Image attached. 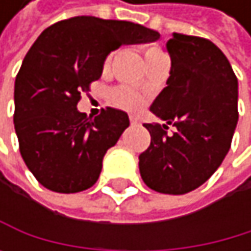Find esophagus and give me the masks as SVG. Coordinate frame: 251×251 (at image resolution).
Returning a JSON list of instances; mask_svg holds the SVG:
<instances>
[{
  "instance_id": "34e87169",
  "label": "esophagus",
  "mask_w": 251,
  "mask_h": 251,
  "mask_svg": "<svg viewBox=\"0 0 251 251\" xmlns=\"http://www.w3.org/2000/svg\"><path fill=\"white\" fill-rule=\"evenodd\" d=\"M131 125H132V126H137V125H140V120L137 117L131 116Z\"/></svg>"
}]
</instances>
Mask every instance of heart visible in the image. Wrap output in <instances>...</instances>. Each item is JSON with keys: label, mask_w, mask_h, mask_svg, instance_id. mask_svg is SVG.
Segmentation results:
<instances>
[{"label": "heart", "mask_w": 251, "mask_h": 251, "mask_svg": "<svg viewBox=\"0 0 251 251\" xmlns=\"http://www.w3.org/2000/svg\"><path fill=\"white\" fill-rule=\"evenodd\" d=\"M166 55H164V52L161 51V48H158L155 45H151L144 50V61H146V66L156 61V60H161ZM110 61H111V54L105 58V63H103L105 67L110 64ZM113 102L117 105V107L129 110V111H137L141 108V105H143L141 98L135 92H132L131 89H126V87H120V89H116L113 92Z\"/></svg>", "instance_id": "obj_1"}]
</instances>
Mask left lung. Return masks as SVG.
<instances>
[{"instance_id": "1", "label": "left lung", "mask_w": 251, "mask_h": 251, "mask_svg": "<svg viewBox=\"0 0 251 251\" xmlns=\"http://www.w3.org/2000/svg\"><path fill=\"white\" fill-rule=\"evenodd\" d=\"M167 87L151 111L162 125L146 123L151 146L138 156L141 179L162 194H185L214 175L230 149L238 123V79L211 40L173 33ZM173 124L176 131L169 136Z\"/></svg>"}]
</instances>
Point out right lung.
Returning <instances> with one entry per match:
<instances>
[{
  "label": "right lung",
  "mask_w": 251,
  "mask_h": 251,
  "mask_svg": "<svg viewBox=\"0 0 251 251\" xmlns=\"http://www.w3.org/2000/svg\"><path fill=\"white\" fill-rule=\"evenodd\" d=\"M159 33L128 21L75 16L37 37L15 81V131L26 167L55 193L96 184L102 159L129 126L125 111L79 113L81 93L100 78L107 55L122 45L149 43Z\"/></svg>",
  "instance_id": "obj_1"
}]
</instances>
